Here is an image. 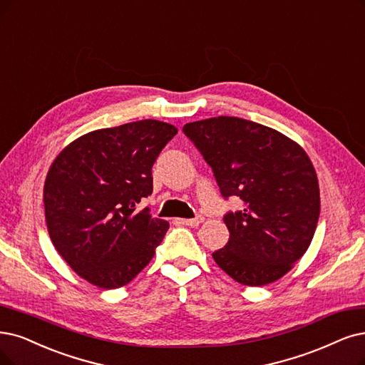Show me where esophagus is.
I'll return each mask as SVG.
<instances>
[{"mask_svg": "<svg viewBox=\"0 0 365 365\" xmlns=\"http://www.w3.org/2000/svg\"><path fill=\"white\" fill-rule=\"evenodd\" d=\"M179 222H180V224H183V225H191V227H195V225H198V224L203 222V218H201V217H197V218H191V220H179Z\"/></svg>", "mask_w": 365, "mask_h": 365, "instance_id": "obj_1", "label": "esophagus"}]
</instances>
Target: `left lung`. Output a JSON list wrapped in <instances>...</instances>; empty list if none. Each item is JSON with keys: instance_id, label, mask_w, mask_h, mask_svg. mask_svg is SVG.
<instances>
[{"instance_id": "8db88e82", "label": "left lung", "mask_w": 365, "mask_h": 365, "mask_svg": "<svg viewBox=\"0 0 365 365\" xmlns=\"http://www.w3.org/2000/svg\"><path fill=\"white\" fill-rule=\"evenodd\" d=\"M210 165L221 195L244 209L227 212V245L213 260L244 286L287 274L312 244L320 213L319 182L304 148L275 129L220 115L183 126Z\"/></svg>"}]
</instances>
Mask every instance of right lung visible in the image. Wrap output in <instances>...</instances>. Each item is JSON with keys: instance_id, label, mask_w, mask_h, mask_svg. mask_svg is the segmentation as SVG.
Returning a JSON list of instances; mask_svg holds the SVG:
<instances>
[{"instance_id": "right-lung-1", "label": "right lung", "mask_w": 365, "mask_h": 365, "mask_svg": "<svg viewBox=\"0 0 365 365\" xmlns=\"http://www.w3.org/2000/svg\"><path fill=\"white\" fill-rule=\"evenodd\" d=\"M175 133L164 121H132L83 135L52 162L43 190L48 232L81 278L118 289L153 259L170 224L140 203L152 194V167Z\"/></svg>"}]
</instances>
